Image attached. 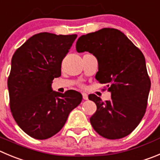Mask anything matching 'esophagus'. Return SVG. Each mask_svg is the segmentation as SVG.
<instances>
[{"mask_svg":"<svg viewBox=\"0 0 160 160\" xmlns=\"http://www.w3.org/2000/svg\"><path fill=\"white\" fill-rule=\"evenodd\" d=\"M82 95H83V99H85V100H87V99H88V95L87 93H82Z\"/></svg>","mask_w":160,"mask_h":160,"instance_id":"esophagus-1","label":"esophagus"}]
</instances>
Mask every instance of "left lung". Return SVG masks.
<instances>
[{"instance_id": "left-lung-1", "label": "left lung", "mask_w": 160, "mask_h": 160, "mask_svg": "<svg viewBox=\"0 0 160 160\" xmlns=\"http://www.w3.org/2000/svg\"><path fill=\"white\" fill-rule=\"evenodd\" d=\"M78 53L96 58L95 79L107 83L111 99L102 102L92 94L97 106L90 122L95 132L110 140L125 137L136 129L145 114L151 81L142 52L122 31L102 28L82 35L76 45Z\"/></svg>"}]
</instances>
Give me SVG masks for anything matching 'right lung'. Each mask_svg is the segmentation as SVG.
I'll return each mask as SVG.
<instances>
[{
	"instance_id": "add662e5",
	"label": "right lung",
	"mask_w": 160,
	"mask_h": 160,
	"mask_svg": "<svg viewBox=\"0 0 160 160\" xmlns=\"http://www.w3.org/2000/svg\"><path fill=\"white\" fill-rule=\"evenodd\" d=\"M77 35L42 32L28 38L12 58L8 79L10 109L19 128L30 137L46 140L59 132L82 95L52 89L61 76L62 62Z\"/></svg>"
}]
</instances>
